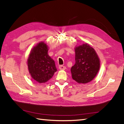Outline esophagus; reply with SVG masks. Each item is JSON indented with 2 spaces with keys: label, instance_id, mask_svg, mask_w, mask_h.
Here are the masks:
<instances>
[{
  "label": "esophagus",
  "instance_id": "34e87169",
  "mask_svg": "<svg viewBox=\"0 0 124 124\" xmlns=\"http://www.w3.org/2000/svg\"><path fill=\"white\" fill-rule=\"evenodd\" d=\"M59 69L60 70H65V69H66V67L62 66V65H61V66H59Z\"/></svg>",
  "mask_w": 124,
  "mask_h": 124
}]
</instances>
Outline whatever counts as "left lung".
I'll list each match as a JSON object with an SVG mask.
<instances>
[{
    "label": "left lung",
    "mask_w": 124,
    "mask_h": 124,
    "mask_svg": "<svg viewBox=\"0 0 124 124\" xmlns=\"http://www.w3.org/2000/svg\"><path fill=\"white\" fill-rule=\"evenodd\" d=\"M76 63L71 67L72 78L78 83L92 81L100 68V60L95 50L87 44L75 48Z\"/></svg>",
    "instance_id": "1"
}]
</instances>
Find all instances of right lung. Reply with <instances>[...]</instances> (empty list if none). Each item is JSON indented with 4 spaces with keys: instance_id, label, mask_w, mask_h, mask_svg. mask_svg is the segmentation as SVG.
Returning a JSON list of instances; mask_svg holds the SVG:
<instances>
[{
    "instance_id": "obj_1",
    "label": "right lung",
    "mask_w": 124,
    "mask_h": 124,
    "mask_svg": "<svg viewBox=\"0 0 124 124\" xmlns=\"http://www.w3.org/2000/svg\"><path fill=\"white\" fill-rule=\"evenodd\" d=\"M47 47L43 42H39L32 49L27 61L30 74L39 83L46 82L57 71L54 60L47 54Z\"/></svg>"
}]
</instances>
